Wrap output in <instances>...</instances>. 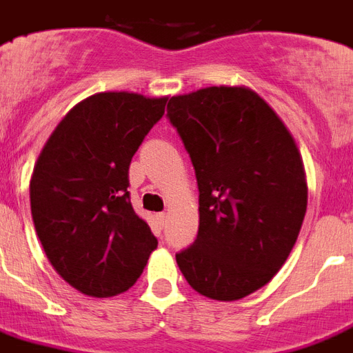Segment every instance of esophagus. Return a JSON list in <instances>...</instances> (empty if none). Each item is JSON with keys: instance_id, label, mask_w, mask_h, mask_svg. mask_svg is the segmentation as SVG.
Here are the masks:
<instances>
[{"instance_id": "1", "label": "esophagus", "mask_w": 353, "mask_h": 353, "mask_svg": "<svg viewBox=\"0 0 353 353\" xmlns=\"http://www.w3.org/2000/svg\"><path fill=\"white\" fill-rule=\"evenodd\" d=\"M157 221H158V225L163 228V226L168 225V214H163V212L162 214H157Z\"/></svg>"}]
</instances>
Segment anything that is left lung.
Returning a JSON list of instances; mask_svg holds the SVG:
<instances>
[{"mask_svg": "<svg viewBox=\"0 0 353 353\" xmlns=\"http://www.w3.org/2000/svg\"><path fill=\"white\" fill-rule=\"evenodd\" d=\"M168 117L199 185V234L176 263L208 299L248 296L281 269L304 223L299 147L276 112L245 86L174 95Z\"/></svg>", "mask_w": 353, "mask_h": 353, "instance_id": "8db88e82", "label": "left lung"}]
</instances>
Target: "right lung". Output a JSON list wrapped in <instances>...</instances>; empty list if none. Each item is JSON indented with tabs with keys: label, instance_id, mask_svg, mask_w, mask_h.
<instances>
[{
	"label": "right lung",
	"instance_id": "1",
	"mask_svg": "<svg viewBox=\"0 0 353 353\" xmlns=\"http://www.w3.org/2000/svg\"><path fill=\"white\" fill-rule=\"evenodd\" d=\"M168 97L103 92L57 125L31 179L34 230L53 269L81 293L127 291L158 247L128 195V168Z\"/></svg>",
	"mask_w": 353,
	"mask_h": 353
}]
</instances>
